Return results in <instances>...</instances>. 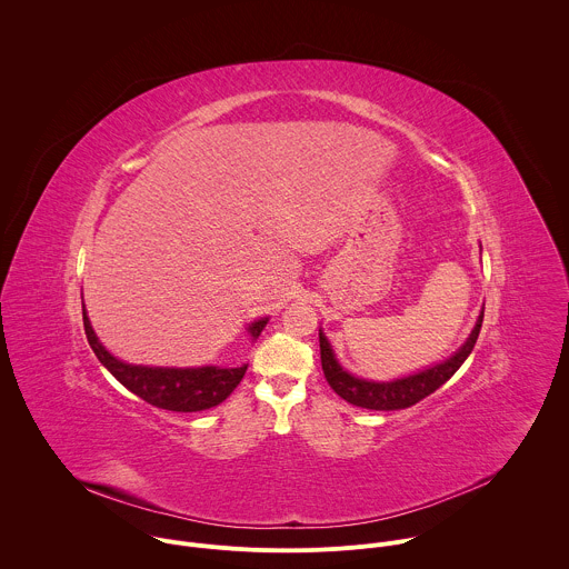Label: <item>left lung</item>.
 I'll list each match as a JSON object with an SVG mask.
<instances>
[{"mask_svg": "<svg viewBox=\"0 0 569 569\" xmlns=\"http://www.w3.org/2000/svg\"><path fill=\"white\" fill-rule=\"evenodd\" d=\"M481 322H483V309L477 318V325L472 329V333L468 336V340L443 362L423 369L419 373L406 376V378L392 379V381H373V379H362L351 376L347 369H342V365L338 362L331 342L327 340V336L320 329V358H322V371L325 378L329 381V386L349 403L360 406V408H369V410H399V408H408L417 401H421L423 397H428L430 392H435L441 383H446L452 378L459 367L466 362V358L472 353L479 331H481Z\"/></svg>", "mask_w": 569, "mask_h": 569, "instance_id": "1", "label": "left lung"}]
</instances>
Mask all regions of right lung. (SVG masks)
I'll use <instances>...</instances> for the list:
<instances>
[{"instance_id": "add662e5", "label": "right lung", "mask_w": 569, "mask_h": 569, "mask_svg": "<svg viewBox=\"0 0 569 569\" xmlns=\"http://www.w3.org/2000/svg\"><path fill=\"white\" fill-rule=\"evenodd\" d=\"M269 318H260L247 327L249 336L256 340L267 327ZM83 327L86 338L99 358V362L119 379L128 390L146 399L148 403L174 412H196L207 410L224 401L247 371V365L236 369L222 367H196V369H174V367H143L128 365L114 358L97 338L90 318L83 305Z\"/></svg>"}]
</instances>
